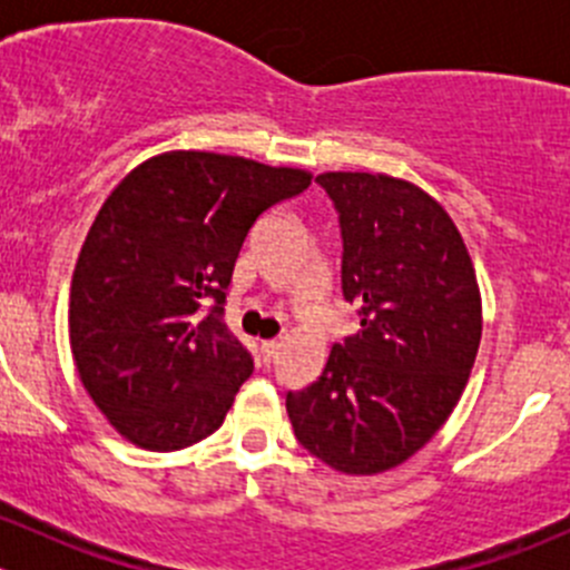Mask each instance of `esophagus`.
Here are the masks:
<instances>
[{"mask_svg":"<svg viewBox=\"0 0 570 570\" xmlns=\"http://www.w3.org/2000/svg\"><path fill=\"white\" fill-rule=\"evenodd\" d=\"M278 350H281V342H275V338H269V342H262L264 361H273L275 355H278Z\"/></svg>","mask_w":570,"mask_h":570,"instance_id":"obj_1","label":"esophagus"}]
</instances>
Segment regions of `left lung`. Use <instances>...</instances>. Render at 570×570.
<instances>
[{
	"label": "left lung",
	"instance_id": "left-lung-1",
	"mask_svg": "<svg viewBox=\"0 0 570 570\" xmlns=\"http://www.w3.org/2000/svg\"><path fill=\"white\" fill-rule=\"evenodd\" d=\"M317 181L342 226V292L361 327L333 344L322 375L286 394L297 441L331 469L381 474L450 419L474 366L482 297L444 206L389 174L331 170Z\"/></svg>",
	"mask_w": 570,
	"mask_h": 570
}]
</instances>
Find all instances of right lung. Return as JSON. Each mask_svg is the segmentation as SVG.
<instances>
[{"label":"right lung","mask_w":570,"mask_h":570,"mask_svg":"<svg viewBox=\"0 0 570 570\" xmlns=\"http://www.w3.org/2000/svg\"><path fill=\"white\" fill-rule=\"evenodd\" d=\"M308 184L301 168L165 151L109 193L73 267L68 336L85 392L126 441L174 452L220 428L253 372L223 320L234 262L253 223Z\"/></svg>","instance_id":"add662e5"}]
</instances>
